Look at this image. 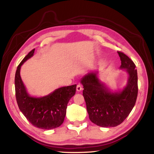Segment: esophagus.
<instances>
[{
	"mask_svg": "<svg viewBox=\"0 0 154 154\" xmlns=\"http://www.w3.org/2000/svg\"><path fill=\"white\" fill-rule=\"evenodd\" d=\"M76 89H77V91H79H79H82L83 88H82V86H81V85L79 84V85H77V88H76Z\"/></svg>",
	"mask_w": 154,
	"mask_h": 154,
	"instance_id": "1",
	"label": "esophagus"
}]
</instances>
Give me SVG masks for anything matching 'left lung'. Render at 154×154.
<instances>
[{"label": "left lung", "mask_w": 154, "mask_h": 154, "mask_svg": "<svg viewBox=\"0 0 154 154\" xmlns=\"http://www.w3.org/2000/svg\"><path fill=\"white\" fill-rule=\"evenodd\" d=\"M118 54L121 60L120 68L126 69L129 75L122 91L111 92L94 72L85 75L81 81L89 119L101 127H114L122 123L134 106L138 96L136 65L126 54L121 51Z\"/></svg>", "instance_id": "obj_1"}]
</instances>
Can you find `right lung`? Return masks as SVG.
<instances>
[{"instance_id":"obj_1","label":"right lung","mask_w":154,"mask_h":154,"mask_svg":"<svg viewBox=\"0 0 154 154\" xmlns=\"http://www.w3.org/2000/svg\"><path fill=\"white\" fill-rule=\"evenodd\" d=\"M34 51L33 49L29 52L16 69L14 80L16 101L19 109L32 125L44 130L54 129L63 122L67 103L75 94L77 85L59 88L43 97H31L22 82L20 71L22 64L33 56Z\"/></svg>"}]
</instances>
